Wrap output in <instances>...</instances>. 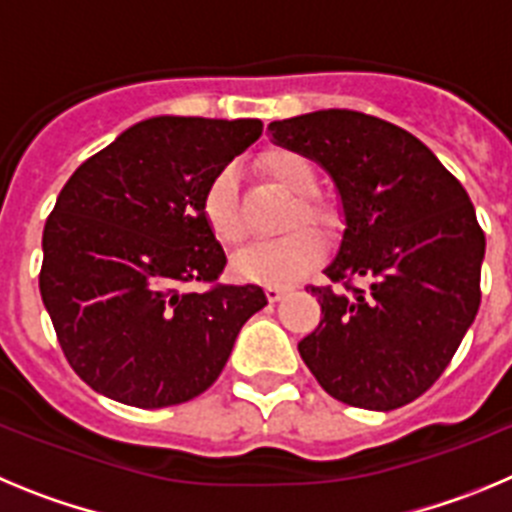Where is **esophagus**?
<instances>
[{"mask_svg": "<svg viewBox=\"0 0 512 512\" xmlns=\"http://www.w3.org/2000/svg\"><path fill=\"white\" fill-rule=\"evenodd\" d=\"M284 295H289V287H279V284H269V287H266V297H269V302H279Z\"/></svg>", "mask_w": 512, "mask_h": 512, "instance_id": "obj_1", "label": "esophagus"}]
</instances>
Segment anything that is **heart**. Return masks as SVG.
<instances>
[{"mask_svg":"<svg viewBox=\"0 0 512 512\" xmlns=\"http://www.w3.org/2000/svg\"><path fill=\"white\" fill-rule=\"evenodd\" d=\"M261 169L289 194H295V210L289 212L287 225L325 223V210L310 194L318 187V176L305 156L295 151H269L261 156ZM202 215L207 228L220 243H241L246 235L238 189H235V171L230 166L217 171L205 189ZM323 259V238L312 228L297 225L284 235L256 241L233 256V274L246 282L261 284H292L302 279L312 266Z\"/></svg>","mask_w":512,"mask_h":512,"instance_id":"1","label":"heart"}]
</instances>
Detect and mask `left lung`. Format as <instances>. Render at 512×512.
<instances>
[{
  "label": "left lung",
  "instance_id": "1",
  "mask_svg": "<svg viewBox=\"0 0 512 512\" xmlns=\"http://www.w3.org/2000/svg\"><path fill=\"white\" fill-rule=\"evenodd\" d=\"M269 133L323 166L341 200V243L323 271L343 287H310L323 320L297 343L302 361L346 405L402 408L441 377L477 318L485 233L472 200L431 148L379 117L318 110Z\"/></svg>",
  "mask_w": 512,
  "mask_h": 512
}]
</instances>
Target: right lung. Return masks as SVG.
Instances as JSON below:
<instances>
[{"instance_id":"add662e5","label":"right lung","mask_w":512,"mask_h":512,"mask_svg":"<svg viewBox=\"0 0 512 512\" xmlns=\"http://www.w3.org/2000/svg\"><path fill=\"white\" fill-rule=\"evenodd\" d=\"M261 120L158 115L87 158L43 230L40 295L84 382L133 408H169L220 377L256 284H215L225 251L202 200L212 176L259 140Z\"/></svg>"}]
</instances>
